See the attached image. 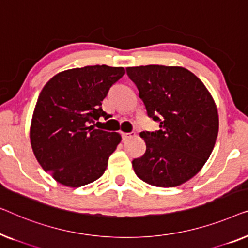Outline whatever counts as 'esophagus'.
Listing matches in <instances>:
<instances>
[{"instance_id":"obj_1","label":"esophagus","mask_w":248,"mask_h":248,"mask_svg":"<svg viewBox=\"0 0 248 248\" xmlns=\"http://www.w3.org/2000/svg\"><path fill=\"white\" fill-rule=\"evenodd\" d=\"M135 132L131 131V132H121V137H123L124 140H127L129 138H132L135 137Z\"/></svg>"}]
</instances>
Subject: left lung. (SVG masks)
I'll use <instances>...</instances> for the list:
<instances>
[{
	"mask_svg": "<svg viewBox=\"0 0 248 248\" xmlns=\"http://www.w3.org/2000/svg\"><path fill=\"white\" fill-rule=\"evenodd\" d=\"M148 117L159 130L142 131L146 152L132 160L139 179L159 187L179 186L200 172L219 130L214 97L189 69L180 66L128 67Z\"/></svg>",
	"mask_w": 248,
	"mask_h": 248,
	"instance_id": "1",
	"label": "left lung"
}]
</instances>
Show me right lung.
Listing matches in <instances>:
<instances>
[{"label": "right lung", "mask_w": 248, "mask_h": 248, "mask_svg": "<svg viewBox=\"0 0 248 248\" xmlns=\"http://www.w3.org/2000/svg\"><path fill=\"white\" fill-rule=\"evenodd\" d=\"M124 73V67L107 65L72 68L56 74L41 90L31 119V147L58 183L78 187L103 175L121 136L89 124L108 118L102 101Z\"/></svg>", "instance_id": "1"}]
</instances>
